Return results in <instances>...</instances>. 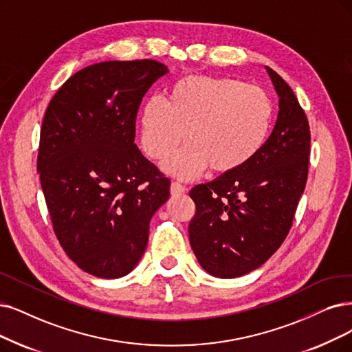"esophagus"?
Masks as SVG:
<instances>
[{
    "label": "esophagus",
    "instance_id": "1",
    "mask_svg": "<svg viewBox=\"0 0 352 352\" xmlns=\"http://www.w3.org/2000/svg\"><path fill=\"white\" fill-rule=\"evenodd\" d=\"M185 190H186V188L184 185H180L179 182H172V185H170L172 196H179L182 193H185Z\"/></svg>",
    "mask_w": 352,
    "mask_h": 352
}]
</instances>
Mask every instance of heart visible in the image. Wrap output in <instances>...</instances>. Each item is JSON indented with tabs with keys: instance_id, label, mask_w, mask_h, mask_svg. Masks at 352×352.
<instances>
[{
	"instance_id": "heart-1",
	"label": "heart",
	"mask_w": 352,
	"mask_h": 352,
	"mask_svg": "<svg viewBox=\"0 0 352 352\" xmlns=\"http://www.w3.org/2000/svg\"><path fill=\"white\" fill-rule=\"evenodd\" d=\"M273 102L261 88L232 79L186 76L168 92V101L151 96L142 111V143L153 160H166L184 143L189 144L164 164L182 179L209 166L218 175L245 167L267 142Z\"/></svg>"
}]
</instances>
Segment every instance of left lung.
<instances>
[{"label": "left lung", "instance_id": "obj_1", "mask_svg": "<svg viewBox=\"0 0 352 352\" xmlns=\"http://www.w3.org/2000/svg\"><path fill=\"white\" fill-rule=\"evenodd\" d=\"M278 95L273 133L238 172L195 186L196 215L189 240L196 258L215 277L232 278L258 269L283 244L305 190L311 130L296 95L267 67Z\"/></svg>", "mask_w": 352, "mask_h": 352}]
</instances>
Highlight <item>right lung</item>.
Here are the masks:
<instances>
[{"instance_id": "obj_1", "label": "right lung", "mask_w": 352, "mask_h": 352, "mask_svg": "<svg viewBox=\"0 0 352 352\" xmlns=\"http://www.w3.org/2000/svg\"><path fill=\"white\" fill-rule=\"evenodd\" d=\"M164 74L151 59L91 65L54 94L41 122L37 170L53 231L92 276L134 269L170 196V179L134 143L140 104Z\"/></svg>"}]
</instances>
